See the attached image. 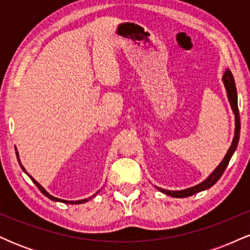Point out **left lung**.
<instances>
[{"instance_id": "8db88e82", "label": "left lung", "mask_w": 250, "mask_h": 250, "mask_svg": "<svg viewBox=\"0 0 250 250\" xmlns=\"http://www.w3.org/2000/svg\"><path fill=\"white\" fill-rule=\"evenodd\" d=\"M223 84H225L226 91H227V97H228L229 104H230L231 110H233L234 116H235V130H234V137L233 141H231L230 147H229L228 151H227L226 156L223 157V160L221 163L217 166L216 168L214 169V171L211 173L206 180H203L202 182L199 183V185L194 186V187L182 189V190H168V189H163L155 186V188L157 189L161 193L168 195V196L171 197H188L191 196V195L200 193V191L206 190V189H209L213 187L215 183L220 180V177L222 176L223 171L226 170L227 166H228L229 161H230L231 156H233L235 150H236L237 145H239L240 140V129H241V123H240V113H239V107H237V91H236V85H235V80L233 74L229 69L226 70V73L223 74L222 76Z\"/></svg>"}]
</instances>
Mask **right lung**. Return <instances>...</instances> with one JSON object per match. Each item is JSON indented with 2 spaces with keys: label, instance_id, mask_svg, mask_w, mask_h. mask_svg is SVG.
<instances>
[{
  "label": "right lung",
  "instance_id": "1",
  "mask_svg": "<svg viewBox=\"0 0 250 250\" xmlns=\"http://www.w3.org/2000/svg\"><path fill=\"white\" fill-rule=\"evenodd\" d=\"M15 150H16V157H17V161H19V163H20V166H21L22 170H23V171H24V173H25V174H27V175H28V176H29V177H30V179H31V181H33V182H34V183H35V185H36V187L40 189V191H41V193H42L43 195H45V196H47V197H48V199H50L51 201H55V202H62V203H67V205H81V203L88 202V201H89V200H91V197H95V196H96V195H97V193H99V191H100V190H99V191H97V193H96V194H94V195H93V196H91V197H88V199H83V200H76V201H68V200H62V199H59V197H55V196H53V195H50L49 193H48V191H47V190H45V189H44V188H43V187H42V186H41V185H40V183H39V182H37V181H36L35 179H34V177H33V176H31V175H29V174H28V173H27V170H25V168L23 167V166H22V163H21V160H20V155H19V151H17V149H16V147H15Z\"/></svg>",
  "mask_w": 250,
  "mask_h": 250
}]
</instances>
